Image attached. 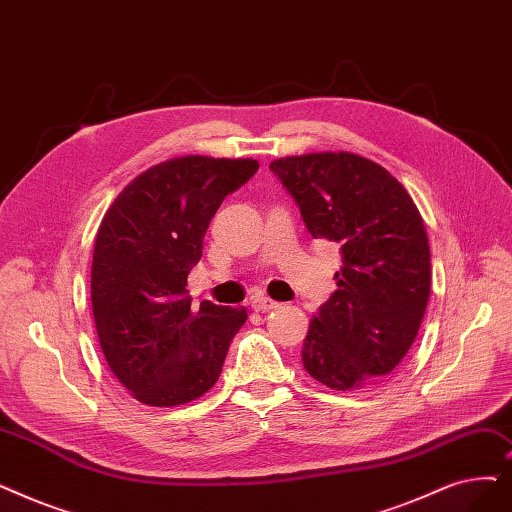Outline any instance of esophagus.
I'll return each mask as SVG.
<instances>
[{"label": "esophagus", "mask_w": 512, "mask_h": 512, "mask_svg": "<svg viewBox=\"0 0 512 512\" xmlns=\"http://www.w3.org/2000/svg\"><path fill=\"white\" fill-rule=\"evenodd\" d=\"M251 307H253L255 311H270V309L280 307V303H278V301H274V299H270V297L257 295V297H253V299H251Z\"/></svg>", "instance_id": "esophagus-1"}]
</instances>
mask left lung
Returning <instances> with one entry per match:
<instances>
[{"label":"left lung","instance_id":"obj_1","mask_svg":"<svg viewBox=\"0 0 512 512\" xmlns=\"http://www.w3.org/2000/svg\"><path fill=\"white\" fill-rule=\"evenodd\" d=\"M270 169L307 232L341 247L337 291L309 322L305 370L337 391L389 379L431 293L429 240L414 201L387 169L351 152L286 157Z\"/></svg>","mask_w":512,"mask_h":512}]
</instances>
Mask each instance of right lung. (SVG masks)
Returning a JSON list of instances; mask_svg holds the SVG:
<instances>
[{"mask_svg":"<svg viewBox=\"0 0 512 512\" xmlns=\"http://www.w3.org/2000/svg\"><path fill=\"white\" fill-rule=\"evenodd\" d=\"M257 169L253 159H171L138 175L106 211L92 261L96 332L138 402L180 406L217 383L247 309L203 301L194 311L186 282L219 205Z\"/></svg>","mask_w":512,"mask_h":512,"instance_id":"add662e5","label":"right lung"}]
</instances>
